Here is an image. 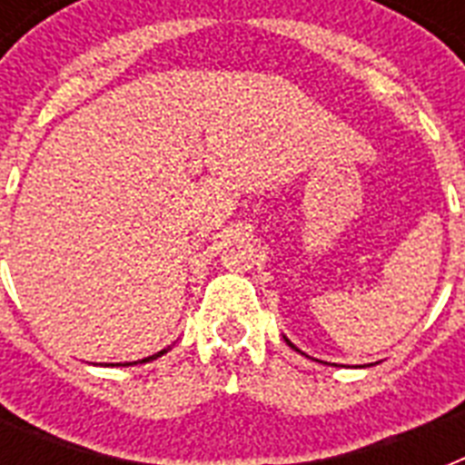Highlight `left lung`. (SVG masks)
I'll return each instance as SVG.
<instances>
[{
    "label": "left lung",
    "mask_w": 465,
    "mask_h": 465,
    "mask_svg": "<svg viewBox=\"0 0 465 465\" xmlns=\"http://www.w3.org/2000/svg\"><path fill=\"white\" fill-rule=\"evenodd\" d=\"M287 342H290V340H287ZM290 345H292V342H290ZM292 347H294V345H292ZM294 350H297V347H294Z\"/></svg>",
    "instance_id": "1"
}]
</instances>
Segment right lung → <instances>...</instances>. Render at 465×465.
I'll return each instance as SVG.
<instances>
[{"label": "right lung", "instance_id": "obj_1", "mask_svg": "<svg viewBox=\"0 0 465 465\" xmlns=\"http://www.w3.org/2000/svg\"><path fill=\"white\" fill-rule=\"evenodd\" d=\"M166 352V350H161L159 354H152V357H147V360H142V361H149V360H156V357H161V354ZM133 364H137V361H133ZM113 367H115V364H113Z\"/></svg>", "mask_w": 465, "mask_h": 465}]
</instances>
